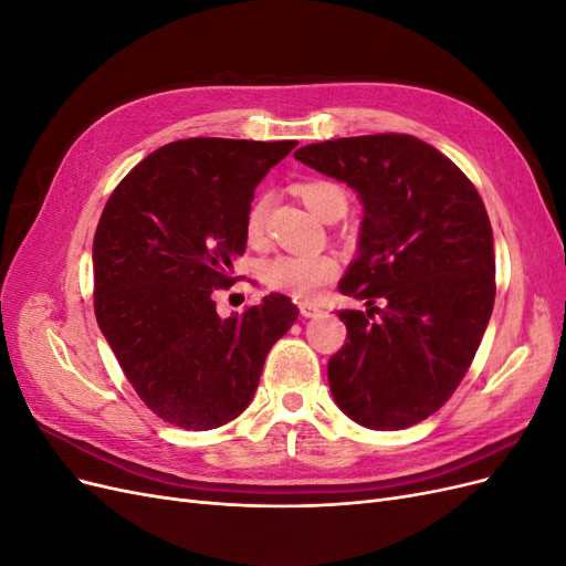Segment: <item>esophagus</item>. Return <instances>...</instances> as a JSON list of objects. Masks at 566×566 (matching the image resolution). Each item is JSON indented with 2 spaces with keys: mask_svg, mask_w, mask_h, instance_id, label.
Masks as SVG:
<instances>
[{
  "mask_svg": "<svg viewBox=\"0 0 566 566\" xmlns=\"http://www.w3.org/2000/svg\"><path fill=\"white\" fill-rule=\"evenodd\" d=\"M300 314H302L304 318H316V316L323 314V306H318V304H314V302H302V304H300Z\"/></svg>",
  "mask_w": 566,
  "mask_h": 566,
  "instance_id": "obj_1",
  "label": "esophagus"
}]
</instances>
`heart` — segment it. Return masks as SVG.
Wrapping results in <instances>:
<instances>
[{"label":"heart","mask_w":566,"mask_h":566,"mask_svg":"<svg viewBox=\"0 0 566 566\" xmlns=\"http://www.w3.org/2000/svg\"><path fill=\"white\" fill-rule=\"evenodd\" d=\"M297 193L316 217L328 219L347 210V196L333 181L312 179L297 186ZM269 196H256L245 214V235L252 243L262 241L269 217ZM339 271L333 254H276L264 262L262 279L271 290L297 300H314L323 285H328Z\"/></svg>","instance_id":"1"}]
</instances>
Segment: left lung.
Instances as JSON below:
<instances>
[{
    "label": "left lung",
    "mask_w": 566,
    "mask_h": 566,
    "mask_svg": "<svg viewBox=\"0 0 566 566\" xmlns=\"http://www.w3.org/2000/svg\"><path fill=\"white\" fill-rule=\"evenodd\" d=\"M295 158L361 198L358 254L339 293L347 342L328 364L339 410L370 430H403L451 399L495 297L491 221L472 181L410 134L310 144Z\"/></svg>",
    "instance_id": "obj_1"
}]
</instances>
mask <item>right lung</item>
<instances>
[{
    "instance_id": "obj_1",
    "label": "right lung",
    "mask_w": 566,
    "mask_h": 566,
    "mask_svg": "<svg viewBox=\"0 0 566 566\" xmlns=\"http://www.w3.org/2000/svg\"><path fill=\"white\" fill-rule=\"evenodd\" d=\"M297 142L198 139L153 150L117 184L94 233V312L139 399L169 424L214 430L252 401L297 306L271 293L217 316L254 188Z\"/></svg>"
}]
</instances>
